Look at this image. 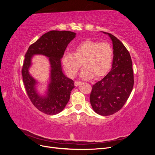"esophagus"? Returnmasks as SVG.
<instances>
[{
    "label": "esophagus",
    "instance_id": "34e87169",
    "mask_svg": "<svg viewBox=\"0 0 155 155\" xmlns=\"http://www.w3.org/2000/svg\"><path fill=\"white\" fill-rule=\"evenodd\" d=\"M80 83H81L80 81H75L74 85H75V86H76V87H78Z\"/></svg>",
    "mask_w": 155,
    "mask_h": 155
}]
</instances>
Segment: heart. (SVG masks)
<instances>
[{
	"instance_id": "b5f03b06",
	"label": "heart",
	"mask_w": 155,
	"mask_h": 155,
	"mask_svg": "<svg viewBox=\"0 0 155 155\" xmlns=\"http://www.w3.org/2000/svg\"><path fill=\"white\" fill-rule=\"evenodd\" d=\"M113 50L107 42H100L87 39L74 46L72 53L64 54L62 64L65 71L70 77L74 78L81 67L85 68L81 76L89 79L94 75L100 77L109 70L112 59Z\"/></svg>"
}]
</instances>
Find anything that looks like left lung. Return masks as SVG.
I'll return each instance as SVG.
<instances>
[{
  "mask_svg": "<svg viewBox=\"0 0 155 155\" xmlns=\"http://www.w3.org/2000/svg\"><path fill=\"white\" fill-rule=\"evenodd\" d=\"M110 37L113 45L112 70L101 80L92 85L90 95L93 110L101 116H110L124 107L134 85L132 60L129 51L115 36Z\"/></svg>",
  "mask_w": 155,
  "mask_h": 155,
  "instance_id": "8db88e82",
  "label": "left lung"
}]
</instances>
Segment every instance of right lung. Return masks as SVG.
<instances>
[{
  "label": "right lung",
  "instance_id": "obj_1",
  "mask_svg": "<svg viewBox=\"0 0 155 155\" xmlns=\"http://www.w3.org/2000/svg\"><path fill=\"white\" fill-rule=\"evenodd\" d=\"M75 37L76 33L72 31H50L31 44L25 55L22 76L27 95L32 104L46 114L54 115L61 112L68 102L70 92L74 88V81L65 76L62 72L61 59L68 45ZM35 54H44L49 58L51 81L46 97H41L36 93V81L28 72L31 57Z\"/></svg>",
  "mask_w": 155,
  "mask_h": 155
}]
</instances>
